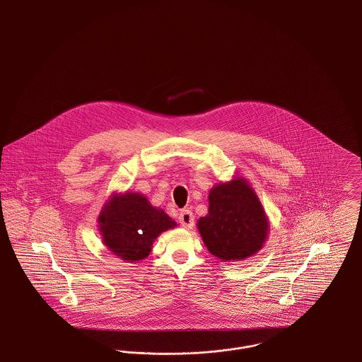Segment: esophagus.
Here are the masks:
<instances>
[{
  "label": "esophagus",
  "instance_id": "esophagus-1",
  "mask_svg": "<svg viewBox=\"0 0 362 362\" xmlns=\"http://www.w3.org/2000/svg\"><path fill=\"white\" fill-rule=\"evenodd\" d=\"M179 223L183 228H192L194 225V214L189 209H185L179 214Z\"/></svg>",
  "mask_w": 362,
  "mask_h": 362
}]
</instances>
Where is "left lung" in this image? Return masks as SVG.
Here are the masks:
<instances>
[{
	"mask_svg": "<svg viewBox=\"0 0 362 362\" xmlns=\"http://www.w3.org/2000/svg\"><path fill=\"white\" fill-rule=\"evenodd\" d=\"M267 224L255 192L244 179H235L210 189L209 213L198 221V229L209 252L229 262L259 251Z\"/></svg>",
	"mask_w": 362,
	"mask_h": 362,
	"instance_id": "left-lung-1",
	"label": "left lung"
}]
</instances>
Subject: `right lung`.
<instances>
[{
	"label": "right lung",
	"instance_id": "obj_1",
	"mask_svg": "<svg viewBox=\"0 0 362 362\" xmlns=\"http://www.w3.org/2000/svg\"><path fill=\"white\" fill-rule=\"evenodd\" d=\"M173 226L176 223L173 218L164 210L152 206L141 194L114 197L99 217L104 244L129 262L146 258L156 238Z\"/></svg>",
	"mask_w": 362,
	"mask_h": 362
}]
</instances>
